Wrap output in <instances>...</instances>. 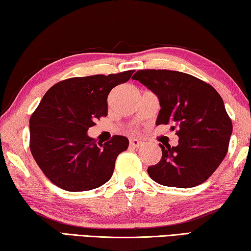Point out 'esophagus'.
I'll return each mask as SVG.
<instances>
[{"label": "esophagus", "instance_id": "esophagus-1", "mask_svg": "<svg viewBox=\"0 0 251 251\" xmlns=\"http://www.w3.org/2000/svg\"><path fill=\"white\" fill-rule=\"evenodd\" d=\"M129 145L131 147H139V146L143 145V142L139 141V139L131 138V139H129Z\"/></svg>", "mask_w": 251, "mask_h": 251}]
</instances>
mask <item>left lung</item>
<instances>
[{
    "label": "left lung",
    "instance_id": "8db88e82",
    "mask_svg": "<svg viewBox=\"0 0 251 251\" xmlns=\"http://www.w3.org/2000/svg\"><path fill=\"white\" fill-rule=\"evenodd\" d=\"M138 80L159 99L157 125L177 129L178 145L163 146L158 164L148 167L160 185L189 188L209 178L226 156L232 123L223 99L211 85L181 72L139 70Z\"/></svg>",
    "mask_w": 251,
    "mask_h": 251
}]
</instances>
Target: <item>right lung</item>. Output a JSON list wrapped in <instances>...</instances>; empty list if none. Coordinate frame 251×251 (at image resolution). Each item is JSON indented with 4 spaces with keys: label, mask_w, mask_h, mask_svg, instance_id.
<instances>
[{
    "label": "right lung",
    "mask_w": 251,
    "mask_h": 251,
    "mask_svg": "<svg viewBox=\"0 0 251 251\" xmlns=\"http://www.w3.org/2000/svg\"><path fill=\"white\" fill-rule=\"evenodd\" d=\"M134 71L67 78L45 93L29 118V150L41 171L59 188L85 192L107 182L128 139L114 135L96 144L87 130L107 115V96Z\"/></svg>",
    "instance_id": "right-lung-1"
}]
</instances>
